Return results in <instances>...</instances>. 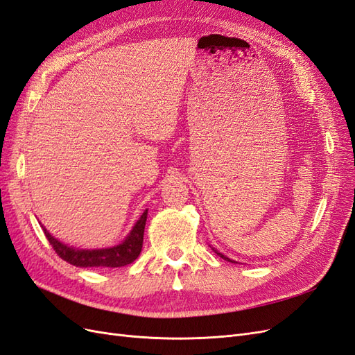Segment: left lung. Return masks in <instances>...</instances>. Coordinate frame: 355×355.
Listing matches in <instances>:
<instances>
[{
    "label": "left lung",
    "instance_id": "left-lung-1",
    "mask_svg": "<svg viewBox=\"0 0 355 355\" xmlns=\"http://www.w3.org/2000/svg\"><path fill=\"white\" fill-rule=\"evenodd\" d=\"M216 253H218V252H216ZM218 254H219V256H220V257H222V259H225V261H228V262H232V261H231V259H230V257H227V256H223V254H222V253H218Z\"/></svg>",
    "mask_w": 355,
    "mask_h": 355
}]
</instances>
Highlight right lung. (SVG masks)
Masks as SVG:
<instances>
[{
  "label": "right lung",
  "instance_id": "add662e5",
  "mask_svg": "<svg viewBox=\"0 0 355 355\" xmlns=\"http://www.w3.org/2000/svg\"><path fill=\"white\" fill-rule=\"evenodd\" d=\"M146 214L148 210L142 213L141 219H139L135 225L132 232L128 234V237L115 247L111 249H99V250H81L73 249V247H68L67 244H62L55 237H51L50 232L42 227L49 243L51 244L53 249L60 256L63 261L69 262L71 265L87 268V266H96V268H120L124 265H128L136 261V257L141 254L142 244H144V231L146 223Z\"/></svg>",
  "mask_w": 355,
  "mask_h": 355
}]
</instances>
